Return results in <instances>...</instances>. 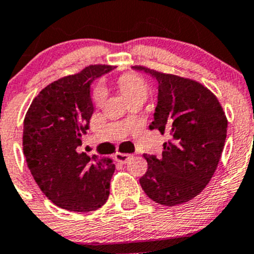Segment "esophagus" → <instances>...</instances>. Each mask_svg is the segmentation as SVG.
I'll return each instance as SVG.
<instances>
[{
    "instance_id": "34e87169",
    "label": "esophagus",
    "mask_w": 254,
    "mask_h": 254,
    "mask_svg": "<svg viewBox=\"0 0 254 254\" xmlns=\"http://www.w3.org/2000/svg\"><path fill=\"white\" fill-rule=\"evenodd\" d=\"M115 158H116V160L120 161V163L126 164L127 161L132 158V155H130V154H127V153H116L115 154Z\"/></svg>"
}]
</instances>
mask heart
<instances>
[{
  "mask_svg": "<svg viewBox=\"0 0 254 254\" xmlns=\"http://www.w3.org/2000/svg\"><path fill=\"white\" fill-rule=\"evenodd\" d=\"M117 85L128 103L134 101H144L149 94V87L146 82L139 75L134 73H125L117 79ZM106 96V91L103 87H96L94 89L93 99L96 105H100Z\"/></svg>",
  "mask_w": 254,
  "mask_h": 254,
  "instance_id": "heart-1",
  "label": "heart"
}]
</instances>
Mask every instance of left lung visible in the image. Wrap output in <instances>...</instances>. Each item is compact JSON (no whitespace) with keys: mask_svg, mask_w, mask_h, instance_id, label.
<instances>
[{"mask_svg":"<svg viewBox=\"0 0 254 254\" xmlns=\"http://www.w3.org/2000/svg\"><path fill=\"white\" fill-rule=\"evenodd\" d=\"M158 82V105L150 129L169 134L163 156L146 155L143 190L159 204L174 206L199 194L213 177L225 145L227 119L216 96L188 78L143 66Z\"/></svg>","mask_w":254,"mask_h":254,"instance_id":"obj_1","label":"left lung"}]
</instances>
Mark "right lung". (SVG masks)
Segmentation results:
<instances>
[{"mask_svg":"<svg viewBox=\"0 0 254 254\" xmlns=\"http://www.w3.org/2000/svg\"><path fill=\"white\" fill-rule=\"evenodd\" d=\"M112 66L90 64L55 80L27 111L23 151L34 180L54 204L77 213L104 205L115 171L112 160L80 153L82 134L94 112L90 84Z\"/></svg>","mask_w":254,"mask_h":254,"instance_id":"1","label":"right lung"}]
</instances>
